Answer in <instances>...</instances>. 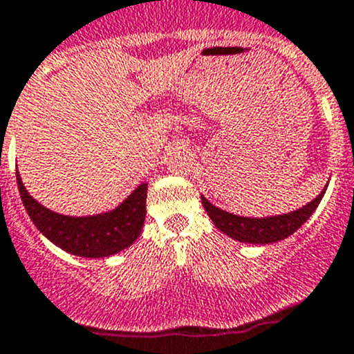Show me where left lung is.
<instances>
[{
	"instance_id": "8db88e82",
	"label": "left lung",
	"mask_w": 354,
	"mask_h": 354,
	"mask_svg": "<svg viewBox=\"0 0 354 354\" xmlns=\"http://www.w3.org/2000/svg\"><path fill=\"white\" fill-rule=\"evenodd\" d=\"M326 187H328V183L325 185V188L319 192L316 199L307 203L306 206L299 207L297 211L263 218L239 216V214L229 213V211H223L214 206V204H211L204 196H201V201H203L204 209H206L207 216L211 218L214 227L229 237H232L234 241L248 244H272L290 237L309 220V216L315 213L318 204L322 203Z\"/></svg>"
}]
</instances>
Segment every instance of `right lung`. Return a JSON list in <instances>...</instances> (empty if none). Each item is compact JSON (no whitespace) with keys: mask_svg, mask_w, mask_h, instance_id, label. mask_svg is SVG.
<instances>
[{"mask_svg":"<svg viewBox=\"0 0 354 354\" xmlns=\"http://www.w3.org/2000/svg\"><path fill=\"white\" fill-rule=\"evenodd\" d=\"M17 185L26 211L39 232L71 255L104 259L122 252L140 237L147 216L148 183H141L115 209L91 216H68L41 206L29 196L17 171Z\"/></svg>","mask_w":354,"mask_h":354,"instance_id":"1","label":"right lung"}]
</instances>
